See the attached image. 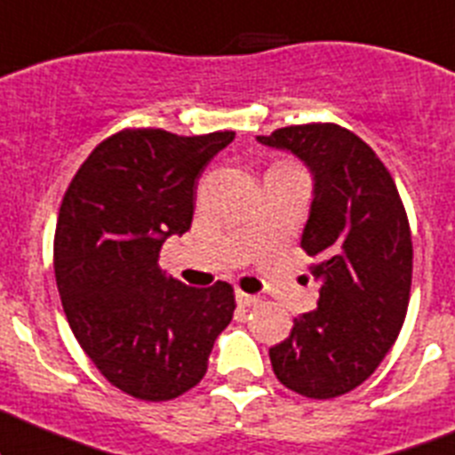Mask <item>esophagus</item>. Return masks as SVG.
Returning <instances> with one entry per match:
<instances>
[{
	"label": "esophagus",
	"mask_w": 455,
	"mask_h": 455,
	"mask_svg": "<svg viewBox=\"0 0 455 455\" xmlns=\"http://www.w3.org/2000/svg\"><path fill=\"white\" fill-rule=\"evenodd\" d=\"M235 299H237V304H242V307H255V304L259 302L258 295L244 293V291H235Z\"/></svg>",
	"instance_id": "esophagus-1"
}]
</instances>
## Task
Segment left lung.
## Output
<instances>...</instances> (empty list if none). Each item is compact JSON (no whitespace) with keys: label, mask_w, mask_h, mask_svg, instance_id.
Here are the masks:
<instances>
[{"label":"left lung","mask_w":455,"mask_h":455,"mask_svg":"<svg viewBox=\"0 0 455 455\" xmlns=\"http://www.w3.org/2000/svg\"><path fill=\"white\" fill-rule=\"evenodd\" d=\"M255 140L293 153L313 175L299 244L315 258L320 299L268 349L273 373L299 395L338 398L376 371L403 329L413 268L407 213L380 157L342 126H286Z\"/></svg>","instance_id":"8db88e82"}]
</instances>
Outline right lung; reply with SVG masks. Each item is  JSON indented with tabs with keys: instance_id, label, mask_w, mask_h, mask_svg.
I'll list each match as a JSON object with an SVG mask.
<instances>
[{
	"instance_id": "right-lung-1",
	"label": "right lung",
	"mask_w": 455,
	"mask_h": 455,
	"mask_svg": "<svg viewBox=\"0 0 455 455\" xmlns=\"http://www.w3.org/2000/svg\"><path fill=\"white\" fill-rule=\"evenodd\" d=\"M233 138L122 131L88 156L61 202L55 280L66 320L101 376L133 398L193 389L235 311L227 282L193 289L157 267L166 237L191 228L197 178Z\"/></svg>"
}]
</instances>
